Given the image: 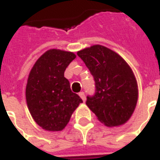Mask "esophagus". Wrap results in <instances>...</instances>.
I'll return each mask as SVG.
<instances>
[{
	"label": "esophagus",
	"instance_id": "obj_1",
	"mask_svg": "<svg viewBox=\"0 0 160 160\" xmlns=\"http://www.w3.org/2000/svg\"><path fill=\"white\" fill-rule=\"evenodd\" d=\"M79 96H80V98H81V99L83 100V102L86 101V96H85V93H84L83 92H81L79 93Z\"/></svg>",
	"mask_w": 160,
	"mask_h": 160
}]
</instances>
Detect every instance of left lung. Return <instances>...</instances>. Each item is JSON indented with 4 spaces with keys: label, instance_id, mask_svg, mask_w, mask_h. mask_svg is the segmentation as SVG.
<instances>
[{
    "label": "left lung",
    "instance_id": "1",
    "mask_svg": "<svg viewBox=\"0 0 160 160\" xmlns=\"http://www.w3.org/2000/svg\"><path fill=\"white\" fill-rule=\"evenodd\" d=\"M77 55L95 80V95L87 97L86 105L107 126L125 124L138 99L137 82L131 67L118 53L101 45L82 49Z\"/></svg>",
    "mask_w": 160,
    "mask_h": 160
}]
</instances>
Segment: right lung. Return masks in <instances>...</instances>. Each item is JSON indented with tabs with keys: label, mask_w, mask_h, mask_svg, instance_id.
Listing matches in <instances>:
<instances>
[{
	"label": "right lung",
	"mask_w": 160,
	"mask_h": 160,
	"mask_svg": "<svg viewBox=\"0 0 160 160\" xmlns=\"http://www.w3.org/2000/svg\"><path fill=\"white\" fill-rule=\"evenodd\" d=\"M76 55L59 49L43 53L29 72L25 96L35 123L45 131H60L68 125L72 113L83 102L70 89L64 71Z\"/></svg>",
	"instance_id": "1"
}]
</instances>
